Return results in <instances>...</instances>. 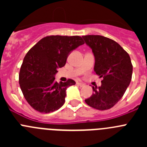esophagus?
<instances>
[{
  "label": "esophagus",
  "mask_w": 147,
  "mask_h": 147,
  "mask_svg": "<svg viewBox=\"0 0 147 147\" xmlns=\"http://www.w3.org/2000/svg\"><path fill=\"white\" fill-rule=\"evenodd\" d=\"M76 84H77V85L80 87H84L85 85L84 83H81V82H76Z\"/></svg>",
  "instance_id": "1"
}]
</instances>
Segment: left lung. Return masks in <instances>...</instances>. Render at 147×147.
Masks as SVG:
<instances>
[{
	"label": "left lung",
	"instance_id": "1",
	"mask_svg": "<svg viewBox=\"0 0 147 147\" xmlns=\"http://www.w3.org/2000/svg\"><path fill=\"white\" fill-rule=\"evenodd\" d=\"M95 57L94 71L102 85L85 102L99 110L112 108L122 98L132 80V65L128 53L114 40L101 35L82 36Z\"/></svg>",
	"mask_w": 147,
	"mask_h": 147
}]
</instances>
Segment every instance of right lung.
<instances>
[{"label": "right lung", "mask_w": 147, "mask_h": 147, "mask_svg": "<svg viewBox=\"0 0 147 147\" xmlns=\"http://www.w3.org/2000/svg\"><path fill=\"white\" fill-rule=\"evenodd\" d=\"M85 42L80 36H46L30 49L23 59L19 84L30 106L43 113L54 112L65 102L66 89L76 84L71 79L55 82L57 69L65 65L67 56Z\"/></svg>", "instance_id": "obj_1"}]
</instances>
